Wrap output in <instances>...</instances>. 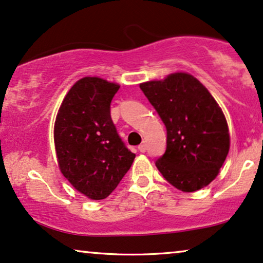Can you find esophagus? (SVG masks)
Here are the masks:
<instances>
[{
    "mask_svg": "<svg viewBox=\"0 0 263 263\" xmlns=\"http://www.w3.org/2000/svg\"><path fill=\"white\" fill-rule=\"evenodd\" d=\"M138 150H139V152H141V153H145V152H146V145L144 144V143H143V144H141V145L138 146Z\"/></svg>",
    "mask_w": 263,
    "mask_h": 263,
    "instance_id": "esophagus-1",
    "label": "esophagus"
}]
</instances>
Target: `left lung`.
Returning a JSON list of instances; mask_svg holds the SVG:
<instances>
[{"label": "left lung", "instance_id": "1", "mask_svg": "<svg viewBox=\"0 0 263 263\" xmlns=\"http://www.w3.org/2000/svg\"><path fill=\"white\" fill-rule=\"evenodd\" d=\"M167 129L156 167L171 185L194 192L218 176L230 149L229 126L211 92L187 73L139 85Z\"/></svg>", "mask_w": 263, "mask_h": 263}]
</instances>
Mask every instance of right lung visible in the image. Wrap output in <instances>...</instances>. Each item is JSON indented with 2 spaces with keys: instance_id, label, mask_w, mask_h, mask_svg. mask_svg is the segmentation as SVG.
<instances>
[{
  "instance_id": "1",
  "label": "right lung",
  "mask_w": 263,
  "mask_h": 263,
  "mask_svg": "<svg viewBox=\"0 0 263 263\" xmlns=\"http://www.w3.org/2000/svg\"><path fill=\"white\" fill-rule=\"evenodd\" d=\"M119 87L97 77L79 79L56 117L54 142L61 173L91 199L108 197L136 157L110 117V103Z\"/></svg>"
}]
</instances>
